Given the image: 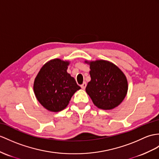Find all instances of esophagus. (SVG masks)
Instances as JSON below:
<instances>
[{"label":"esophagus","mask_w":159,"mask_h":159,"mask_svg":"<svg viewBox=\"0 0 159 159\" xmlns=\"http://www.w3.org/2000/svg\"><path fill=\"white\" fill-rule=\"evenodd\" d=\"M86 87V82H84L82 85H81V88H82L83 90H85Z\"/></svg>","instance_id":"esophagus-1"}]
</instances>
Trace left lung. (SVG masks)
Masks as SVG:
<instances>
[{
	"instance_id": "1",
	"label": "left lung",
	"mask_w": 159,
	"mask_h": 159,
	"mask_svg": "<svg viewBox=\"0 0 159 159\" xmlns=\"http://www.w3.org/2000/svg\"><path fill=\"white\" fill-rule=\"evenodd\" d=\"M89 64L91 81L86 88L87 94L93 103L100 109H114L123 101L127 94L125 75L116 65L109 61L100 60Z\"/></svg>"
}]
</instances>
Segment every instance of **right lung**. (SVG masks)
Instances as JSON below:
<instances>
[{
	"mask_svg": "<svg viewBox=\"0 0 159 159\" xmlns=\"http://www.w3.org/2000/svg\"><path fill=\"white\" fill-rule=\"evenodd\" d=\"M69 62L53 59L38 73L34 84L35 95L46 109L59 112L66 108L73 94L81 88L67 72Z\"/></svg>",
	"mask_w": 159,
	"mask_h": 159,
	"instance_id": "add662e5",
	"label": "right lung"
}]
</instances>
